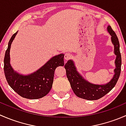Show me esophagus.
Instances as JSON below:
<instances>
[{"mask_svg":"<svg viewBox=\"0 0 126 126\" xmlns=\"http://www.w3.org/2000/svg\"><path fill=\"white\" fill-rule=\"evenodd\" d=\"M71 58H72V55H71V54H69V53H66V54H64V58L65 60H70Z\"/></svg>","mask_w":126,"mask_h":126,"instance_id":"34e87169","label":"esophagus"}]
</instances>
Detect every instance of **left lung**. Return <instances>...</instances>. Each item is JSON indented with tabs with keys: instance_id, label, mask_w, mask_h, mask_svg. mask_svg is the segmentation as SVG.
I'll return each instance as SVG.
<instances>
[{
	"instance_id": "left-lung-1",
	"label": "left lung",
	"mask_w": 126,
	"mask_h": 126,
	"mask_svg": "<svg viewBox=\"0 0 126 126\" xmlns=\"http://www.w3.org/2000/svg\"><path fill=\"white\" fill-rule=\"evenodd\" d=\"M107 30L111 36V41L115 47V54L116 55V68L114 71L115 75L111 81L107 84L102 85L92 84L85 80L77 72L73 62L68 60L64 65L66 76L72 90L77 97L90 101L99 99L110 92L117 83L121 70V55L119 50V43L116 33L110 25L108 26Z\"/></svg>"
}]
</instances>
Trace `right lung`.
<instances>
[{
	"label": "right lung",
	"instance_id": "add662e5",
	"mask_svg": "<svg viewBox=\"0 0 126 126\" xmlns=\"http://www.w3.org/2000/svg\"><path fill=\"white\" fill-rule=\"evenodd\" d=\"M10 39L4 57V73L10 87L22 97L36 99L47 94L52 87L54 72L58 66H64V54L52 57L43 66L29 76H22L15 72L10 63L11 44L17 34Z\"/></svg>",
	"mask_w": 126,
	"mask_h": 126
}]
</instances>
